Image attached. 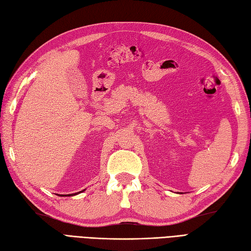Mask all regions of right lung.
<instances>
[{
  "instance_id": "1",
  "label": "right lung",
  "mask_w": 251,
  "mask_h": 251,
  "mask_svg": "<svg viewBox=\"0 0 251 251\" xmlns=\"http://www.w3.org/2000/svg\"><path fill=\"white\" fill-rule=\"evenodd\" d=\"M81 192H82V191H81ZM73 195H76V193H75V194H69L68 196H73ZM66 196H67V195H66Z\"/></svg>"
}]
</instances>
